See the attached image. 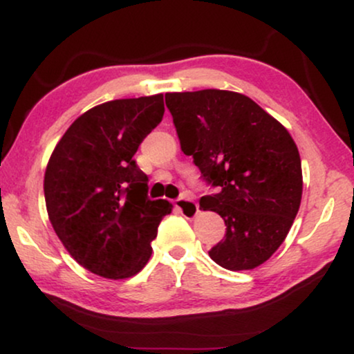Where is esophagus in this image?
<instances>
[{
	"instance_id": "34e87169",
	"label": "esophagus",
	"mask_w": 354,
	"mask_h": 354,
	"mask_svg": "<svg viewBox=\"0 0 354 354\" xmlns=\"http://www.w3.org/2000/svg\"><path fill=\"white\" fill-rule=\"evenodd\" d=\"M174 206H176L178 212H180L183 217H187V219H193V217L198 214V203L195 200H192V198H177V200H174Z\"/></svg>"
}]
</instances>
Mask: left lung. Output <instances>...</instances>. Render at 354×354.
Segmentation results:
<instances>
[{
    "mask_svg": "<svg viewBox=\"0 0 354 354\" xmlns=\"http://www.w3.org/2000/svg\"><path fill=\"white\" fill-rule=\"evenodd\" d=\"M180 148L216 193L200 207L225 222L207 251L229 270L254 269L282 245L299 209L301 159L287 129L248 96L225 90L166 93Z\"/></svg>",
    "mask_w": 354,
    "mask_h": 354,
    "instance_id": "8db88e82",
    "label": "left lung"
}]
</instances>
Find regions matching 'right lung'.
<instances>
[{
    "label": "right lung",
    "mask_w": 354,
    "mask_h": 354,
    "mask_svg": "<svg viewBox=\"0 0 354 354\" xmlns=\"http://www.w3.org/2000/svg\"><path fill=\"white\" fill-rule=\"evenodd\" d=\"M164 115L162 95L114 100L82 114L45 172V201L72 258L106 279L132 277L151 256L167 200H149L133 154Z\"/></svg>",
    "instance_id": "obj_1"
}]
</instances>
